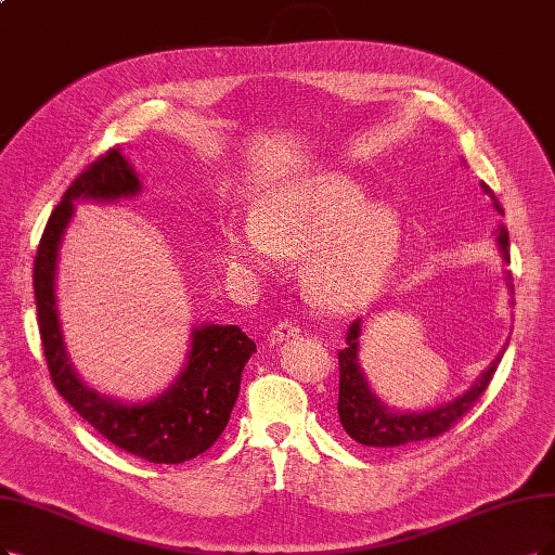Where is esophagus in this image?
<instances>
[{
  "label": "esophagus",
  "instance_id": "esophagus-1",
  "mask_svg": "<svg viewBox=\"0 0 555 555\" xmlns=\"http://www.w3.org/2000/svg\"><path fill=\"white\" fill-rule=\"evenodd\" d=\"M295 336H299V326L295 322H291V320H283V322L274 324L272 332H270V340L272 343H283V340L295 338Z\"/></svg>",
  "mask_w": 555,
  "mask_h": 555
}]
</instances>
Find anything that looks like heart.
Listing matches in <instances>:
<instances>
[{
	"label": "heart",
	"instance_id": "obj_1",
	"mask_svg": "<svg viewBox=\"0 0 555 555\" xmlns=\"http://www.w3.org/2000/svg\"><path fill=\"white\" fill-rule=\"evenodd\" d=\"M229 260L242 270L272 272L281 258H301V283L326 311H350L373 299L391 272L402 242L393 205L365 203L345 176L299 180L267 194L256 221L223 233Z\"/></svg>",
	"mask_w": 555,
	"mask_h": 555
}]
</instances>
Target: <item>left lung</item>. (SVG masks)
I'll use <instances>...</instances> for the list:
<instances>
[{
  "label": "left lung",
  "instance_id": "obj_1",
  "mask_svg": "<svg viewBox=\"0 0 555 555\" xmlns=\"http://www.w3.org/2000/svg\"><path fill=\"white\" fill-rule=\"evenodd\" d=\"M482 192L494 203L499 215H505L496 194L491 192L487 182H480ZM496 242L501 246L503 260L509 262V235L501 223L496 231ZM512 291V285H509ZM359 336H361V320H354L345 336V350L338 352L340 367V388H338V416L340 425L354 441L371 446V448H398V446H414L418 441H427L448 433L478 398L487 391V386L494 377L496 367L503 359V352L491 361L487 371L478 377V382L468 388L466 393L455 398L453 402L439 404L425 412H393L388 409L367 386L363 371L359 365Z\"/></svg>",
  "mask_w": 555,
  "mask_h": 555
}]
</instances>
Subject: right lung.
<instances>
[{
    "mask_svg": "<svg viewBox=\"0 0 555 555\" xmlns=\"http://www.w3.org/2000/svg\"><path fill=\"white\" fill-rule=\"evenodd\" d=\"M141 192L130 162L112 149L81 171L52 210L34 260L38 332L56 391L91 427L153 464H182L205 453L229 425L242 371L256 343L235 324H203L192 330V350L178 379L149 402H118L79 379L68 359L56 311V256L75 215V201H118Z\"/></svg>",
    "mask_w": 555,
    "mask_h": 555,
    "instance_id": "add662e5",
    "label": "right lung"
}]
</instances>
